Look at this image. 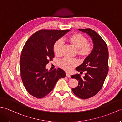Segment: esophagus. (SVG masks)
I'll return each instance as SVG.
<instances>
[{"instance_id": "34e87169", "label": "esophagus", "mask_w": 122, "mask_h": 122, "mask_svg": "<svg viewBox=\"0 0 122 122\" xmlns=\"http://www.w3.org/2000/svg\"><path fill=\"white\" fill-rule=\"evenodd\" d=\"M66 76L67 77H71V76H70V75L68 74V73H66Z\"/></svg>"}]
</instances>
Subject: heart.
I'll return each mask as SVG.
<instances>
[{
    "label": "heart",
    "instance_id": "1",
    "mask_svg": "<svg viewBox=\"0 0 122 122\" xmlns=\"http://www.w3.org/2000/svg\"><path fill=\"white\" fill-rule=\"evenodd\" d=\"M70 44L77 50V54L79 57L85 58L88 57L91 53L92 46L88 43V39L85 36L80 33H76L70 36L66 39ZM63 42L61 40L56 41L53 46V51L57 56L62 54ZM78 64L76 60L64 58L58 62L59 67L66 71H70L73 68L76 67Z\"/></svg>",
    "mask_w": 122,
    "mask_h": 122
}]
</instances>
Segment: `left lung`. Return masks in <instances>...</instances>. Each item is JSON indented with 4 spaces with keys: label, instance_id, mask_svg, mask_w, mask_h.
<instances>
[{
    "label": "left lung",
    "instance_id": "left-lung-1",
    "mask_svg": "<svg viewBox=\"0 0 122 122\" xmlns=\"http://www.w3.org/2000/svg\"><path fill=\"white\" fill-rule=\"evenodd\" d=\"M91 37L93 43L91 53L76 70L86 71L85 76L80 74L71 76L78 81V85L73 88L74 93L78 97L87 99L95 95L102 89L108 73L109 53L107 44L99 34L91 29H78Z\"/></svg>",
    "mask_w": 122,
    "mask_h": 122
}]
</instances>
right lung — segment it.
I'll list each match as a JSON object with an SVG mask.
<instances>
[{
    "mask_svg": "<svg viewBox=\"0 0 122 122\" xmlns=\"http://www.w3.org/2000/svg\"><path fill=\"white\" fill-rule=\"evenodd\" d=\"M70 30H41L27 41L20 58V76L30 94L43 98L51 92L58 80L66 76L60 68L48 71L46 65L54 57L53 46Z\"/></svg>",
    "mask_w": 122,
    "mask_h": 122,
    "instance_id": "obj_1",
    "label": "right lung"
}]
</instances>
